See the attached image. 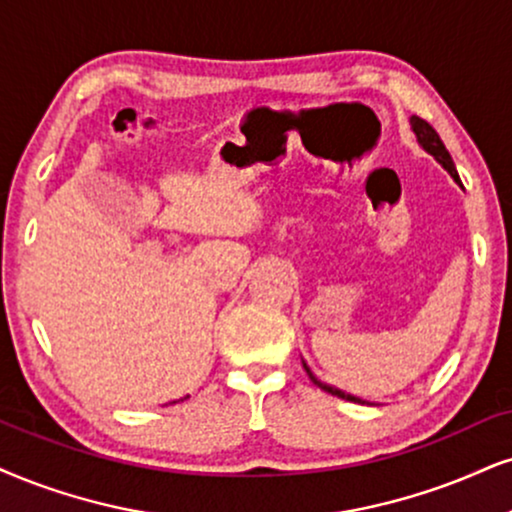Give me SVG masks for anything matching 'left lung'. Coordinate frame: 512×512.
<instances>
[{
  "label": "left lung",
  "instance_id": "left-lung-1",
  "mask_svg": "<svg viewBox=\"0 0 512 512\" xmlns=\"http://www.w3.org/2000/svg\"><path fill=\"white\" fill-rule=\"evenodd\" d=\"M410 130H413V132H415V137H418V144H420V147L425 149L427 154H430V156H434V159H437V161L441 163V168H444L446 173H449L451 178L456 180L458 185H460L458 170H456V166H453V159H451L449 149L444 147V142H441V137L437 135V130H434L430 123L422 121V118H418V116H410ZM304 370L308 372V377H311V382L315 384V387H320L323 391H327V394L339 396V399H346V401H353V403H365L363 399H358V396H351V394H346V391H342V389L332 387V384H327V382H323V380H318V377L313 375V370L308 368V363H306V361H304Z\"/></svg>",
  "mask_w": 512,
  "mask_h": 512
}]
</instances>
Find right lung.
<instances>
[{"label": "right lung", "mask_w": 512, "mask_h": 512, "mask_svg": "<svg viewBox=\"0 0 512 512\" xmlns=\"http://www.w3.org/2000/svg\"><path fill=\"white\" fill-rule=\"evenodd\" d=\"M185 399H187V396H185ZM182 401V399H180ZM170 403H178V401H170Z\"/></svg>", "instance_id": "obj_1"}]
</instances>
